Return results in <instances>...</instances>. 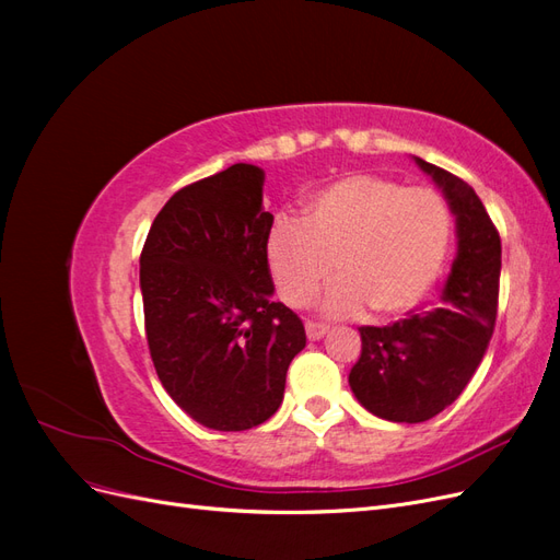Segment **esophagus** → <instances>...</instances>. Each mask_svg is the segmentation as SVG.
Returning a JSON list of instances; mask_svg holds the SVG:
<instances>
[{
  "instance_id": "esophagus-1",
  "label": "esophagus",
  "mask_w": 560,
  "mask_h": 560,
  "mask_svg": "<svg viewBox=\"0 0 560 560\" xmlns=\"http://www.w3.org/2000/svg\"><path fill=\"white\" fill-rule=\"evenodd\" d=\"M329 331L327 325H319V322H306V334L311 341H319L322 336H325Z\"/></svg>"
}]
</instances>
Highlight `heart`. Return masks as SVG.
Masks as SVG:
<instances>
[{
    "label": "heart",
    "instance_id": "1",
    "mask_svg": "<svg viewBox=\"0 0 560 560\" xmlns=\"http://www.w3.org/2000/svg\"><path fill=\"white\" fill-rule=\"evenodd\" d=\"M451 214L428 186L352 175L317 191L306 219L280 214L268 233L266 261L292 308L325 299V313L348 317L366 306L393 317L428 296L446 259Z\"/></svg>",
    "mask_w": 560,
    "mask_h": 560
}]
</instances>
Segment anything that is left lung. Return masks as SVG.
Returning a JSON list of instances; mask_svg holds the SVG:
<instances>
[{
    "mask_svg": "<svg viewBox=\"0 0 560 560\" xmlns=\"http://www.w3.org/2000/svg\"><path fill=\"white\" fill-rule=\"evenodd\" d=\"M455 217L457 252L442 303L387 327H360L362 354L350 389L369 413L425 422L451 406L479 369L495 329L502 247L479 196L442 167L413 156Z\"/></svg>",
    "mask_w": 560,
    "mask_h": 560,
    "instance_id": "1",
    "label": "left lung"
}]
</instances>
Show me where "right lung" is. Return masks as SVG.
Here are the masks:
<instances>
[{"label":"right lung","instance_id":"right-lung-1","mask_svg":"<svg viewBox=\"0 0 560 560\" xmlns=\"http://www.w3.org/2000/svg\"><path fill=\"white\" fill-rule=\"evenodd\" d=\"M264 171L235 163L179 189L140 257L144 329L165 393L219 432L257 428L278 411L306 329L280 301L266 243Z\"/></svg>","mask_w":560,"mask_h":560}]
</instances>
